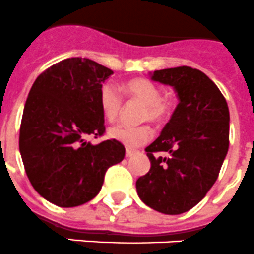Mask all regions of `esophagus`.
Returning <instances> with one entry per match:
<instances>
[{
	"label": "esophagus",
	"instance_id": "obj_1",
	"mask_svg": "<svg viewBox=\"0 0 254 254\" xmlns=\"http://www.w3.org/2000/svg\"><path fill=\"white\" fill-rule=\"evenodd\" d=\"M135 153H136V150H132V149H128V148H127V149H126V157H132L133 154H135Z\"/></svg>",
	"mask_w": 254,
	"mask_h": 254
}]
</instances>
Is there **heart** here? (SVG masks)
<instances>
[{
	"mask_svg": "<svg viewBox=\"0 0 254 254\" xmlns=\"http://www.w3.org/2000/svg\"><path fill=\"white\" fill-rule=\"evenodd\" d=\"M125 92L129 97L139 100L144 104L141 113L142 121H150L153 123H160L169 115L173 101L169 97L161 96L160 88L153 81L145 77H136L128 80L125 84ZM100 106L104 113L105 118L114 122L118 118L122 109V97L110 83H106L100 89L98 96ZM109 136L117 141L122 142L127 148H137L145 144L152 137V129L149 126L141 125L137 127L128 126H114L109 128Z\"/></svg>",
	"mask_w": 254,
	"mask_h": 254,
	"instance_id": "obj_1",
	"label": "heart"
}]
</instances>
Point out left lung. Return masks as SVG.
I'll use <instances>...</instances> for the list:
<instances>
[{"label": "left lung", "mask_w": 254, "mask_h": 254, "mask_svg": "<svg viewBox=\"0 0 254 254\" xmlns=\"http://www.w3.org/2000/svg\"><path fill=\"white\" fill-rule=\"evenodd\" d=\"M150 79L173 87L179 104L145 149L150 170L136 180V190L154 210L182 214L197 205L217 180L228 150L230 112L214 81L197 68L157 70ZM163 151L170 156L155 157Z\"/></svg>", "instance_id": "left-lung-1"}]
</instances>
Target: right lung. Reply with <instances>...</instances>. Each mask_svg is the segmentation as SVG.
I'll return each instance as SVG.
<instances>
[{
    "label": "right lung",
    "mask_w": 254,
    "mask_h": 254,
    "mask_svg": "<svg viewBox=\"0 0 254 254\" xmlns=\"http://www.w3.org/2000/svg\"><path fill=\"white\" fill-rule=\"evenodd\" d=\"M113 71L88 58H67L40 74L23 110L19 150L37 193L61 207L96 197L106 170L125 158L117 140L97 145L105 132L98 96Z\"/></svg>",
    "instance_id": "right-lung-1"
}]
</instances>
